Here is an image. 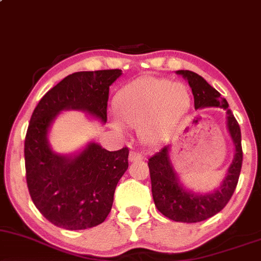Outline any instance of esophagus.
<instances>
[{"instance_id":"1","label":"esophagus","mask_w":261,"mask_h":261,"mask_svg":"<svg viewBox=\"0 0 261 261\" xmlns=\"http://www.w3.org/2000/svg\"><path fill=\"white\" fill-rule=\"evenodd\" d=\"M143 158V155L141 154L139 152H130V155H128V159H130V162H137V161H141V159Z\"/></svg>"}]
</instances>
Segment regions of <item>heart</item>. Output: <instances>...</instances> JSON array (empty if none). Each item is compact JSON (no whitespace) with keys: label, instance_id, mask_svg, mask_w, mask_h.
Here are the masks:
<instances>
[{"label":"heart","instance_id":"b5f03b06","mask_svg":"<svg viewBox=\"0 0 261 261\" xmlns=\"http://www.w3.org/2000/svg\"><path fill=\"white\" fill-rule=\"evenodd\" d=\"M192 105L190 89L182 83L143 76L127 84L114 98L118 120L139 127L140 139L149 146L170 140ZM119 128V124H115Z\"/></svg>","mask_w":261,"mask_h":261}]
</instances>
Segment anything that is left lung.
Returning a JSON list of instances; mask_svg holds the SVG:
<instances>
[{"instance_id": "1", "label": "left lung", "mask_w": 261, "mask_h": 261, "mask_svg": "<svg viewBox=\"0 0 261 261\" xmlns=\"http://www.w3.org/2000/svg\"><path fill=\"white\" fill-rule=\"evenodd\" d=\"M188 81L194 97V108L208 107L224 108L227 114V128L234 146V156L221 185L213 192L193 193L186 190L178 180L171 164L170 146H164L148 159L152 194L156 209L170 220L177 222H199L212 218L225 208L236 190L240 178L243 152L241 144V128L228 109V103L220 93L210 86L198 74L191 70H177Z\"/></svg>"}]
</instances>
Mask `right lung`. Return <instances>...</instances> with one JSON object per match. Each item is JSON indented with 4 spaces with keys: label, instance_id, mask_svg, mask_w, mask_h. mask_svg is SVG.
Wrapping results in <instances>:
<instances>
[{
    "label": "right lung",
    "instance_id": "add662e5",
    "mask_svg": "<svg viewBox=\"0 0 261 261\" xmlns=\"http://www.w3.org/2000/svg\"><path fill=\"white\" fill-rule=\"evenodd\" d=\"M119 69L68 75L34 109L24 143L27 184L31 199L49 222L65 230L102 224L114 199L115 187L128 166V148L109 152L90 142L74 155L55 153L48 131L62 111H81L107 122L109 86Z\"/></svg>",
    "mask_w": 261,
    "mask_h": 261
}]
</instances>
